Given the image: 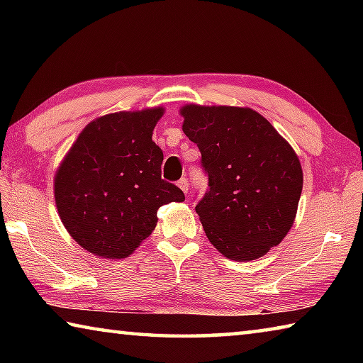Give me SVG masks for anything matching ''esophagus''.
<instances>
[{"label": "esophagus", "instance_id": "esophagus-1", "mask_svg": "<svg viewBox=\"0 0 363 363\" xmlns=\"http://www.w3.org/2000/svg\"><path fill=\"white\" fill-rule=\"evenodd\" d=\"M177 186L181 187V190L184 194L189 192V181L186 179V177H182V179H179V182H177Z\"/></svg>", "mask_w": 363, "mask_h": 363}]
</instances>
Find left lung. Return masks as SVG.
Segmentation results:
<instances>
[{"label":"left lung","mask_w":363,"mask_h":363,"mask_svg":"<svg viewBox=\"0 0 363 363\" xmlns=\"http://www.w3.org/2000/svg\"><path fill=\"white\" fill-rule=\"evenodd\" d=\"M181 113L208 176L195 206L208 240L229 259H257L284 240L296 216L303 190L296 153L251 108L190 104Z\"/></svg>","instance_id":"obj_1"}]
</instances>
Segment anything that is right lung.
<instances>
[{
  "label": "right lung",
  "instance_id": "obj_1",
  "mask_svg": "<svg viewBox=\"0 0 363 363\" xmlns=\"http://www.w3.org/2000/svg\"><path fill=\"white\" fill-rule=\"evenodd\" d=\"M163 108L120 112L91 121L54 177L65 229L89 253L130 256L157 225L160 206L184 201L162 179L163 152L152 140Z\"/></svg>",
  "mask_w": 363,
  "mask_h": 363
}]
</instances>
